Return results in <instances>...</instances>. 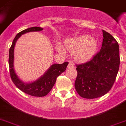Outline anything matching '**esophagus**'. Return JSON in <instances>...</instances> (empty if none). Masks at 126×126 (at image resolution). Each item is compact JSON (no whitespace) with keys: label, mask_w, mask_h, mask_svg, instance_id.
<instances>
[{"label":"esophagus","mask_w":126,"mask_h":126,"mask_svg":"<svg viewBox=\"0 0 126 126\" xmlns=\"http://www.w3.org/2000/svg\"><path fill=\"white\" fill-rule=\"evenodd\" d=\"M73 67H74V66H73V65L71 63H69L68 66H67V68H68V69H73Z\"/></svg>","instance_id":"34e87169"}]
</instances>
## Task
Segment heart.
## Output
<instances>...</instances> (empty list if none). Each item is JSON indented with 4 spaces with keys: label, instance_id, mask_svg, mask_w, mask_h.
<instances>
[{
    "label": "heart",
    "instance_id": "1",
    "mask_svg": "<svg viewBox=\"0 0 126 126\" xmlns=\"http://www.w3.org/2000/svg\"><path fill=\"white\" fill-rule=\"evenodd\" d=\"M65 47L69 51H73L72 56L78 62H86L92 59L98 48L97 40L88 35L78 36L68 39L65 42ZM60 53H65L61 46H57Z\"/></svg>",
    "mask_w": 126,
    "mask_h": 126
}]
</instances>
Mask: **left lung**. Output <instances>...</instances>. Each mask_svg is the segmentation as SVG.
<instances>
[{
    "mask_svg": "<svg viewBox=\"0 0 126 126\" xmlns=\"http://www.w3.org/2000/svg\"><path fill=\"white\" fill-rule=\"evenodd\" d=\"M101 50L92 60L77 65L75 83L79 95L94 99L109 92L116 80L120 67L119 45L115 38L103 30Z\"/></svg>",
    "mask_w": 126,
    "mask_h": 126,
    "instance_id": "left-lung-1",
    "label": "left lung"
}]
</instances>
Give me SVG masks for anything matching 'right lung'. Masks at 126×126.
<instances>
[{"instance_id":"1","label":"right lung","mask_w":126,"mask_h":126,"mask_svg":"<svg viewBox=\"0 0 126 126\" xmlns=\"http://www.w3.org/2000/svg\"><path fill=\"white\" fill-rule=\"evenodd\" d=\"M43 28L33 27L21 31L17 34L13 40L12 44L9 50V67L10 73L12 80L14 84L20 90L25 94L34 96V97H44L49 93L54 86L56 79L61 73L65 72L68 62H65L62 64H53L49 67V69L46 71L44 74L36 80L31 82H25L19 79L14 68V47L17 40L22 34L27 32L41 31Z\"/></svg>"}]
</instances>
